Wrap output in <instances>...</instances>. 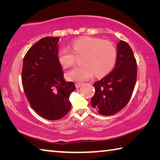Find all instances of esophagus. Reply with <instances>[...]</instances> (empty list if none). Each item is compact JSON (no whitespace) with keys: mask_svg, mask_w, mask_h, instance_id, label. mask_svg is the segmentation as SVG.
Wrapping results in <instances>:
<instances>
[{"mask_svg":"<svg viewBox=\"0 0 160 160\" xmlns=\"http://www.w3.org/2000/svg\"><path fill=\"white\" fill-rule=\"evenodd\" d=\"M81 85H82V83H81V82H76V83H75V87H76L77 88H80Z\"/></svg>","mask_w":160,"mask_h":160,"instance_id":"esophagus-1","label":"esophagus"}]
</instances>
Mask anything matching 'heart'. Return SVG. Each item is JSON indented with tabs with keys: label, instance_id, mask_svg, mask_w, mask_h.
Segmentation results:
<instances>
[{
	"label": "heart",
	"instance_id": "obj_1",
	"mask_svg": "<svg viewBox=\"0 0 160 160\" xmlns=\"http://www.w3.org/2000/svg\"><path fill=\"white\" fill-rule=\"evenodd\" d=\"M71 49L62 48L58 53L59 63L64 68L75 63L77 56H82L80 66L67 72L70 80L82 82L95 73L97 77L107 75L114 67L117 59V49L112 42L100 38L83 37L71 43Z\"/></svg>",
	"mask_w": 160,
	"mask_h": 160
}]
</instances>
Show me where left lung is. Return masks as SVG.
Here are the masks:
<instances>
[{
	"label": "left lung",
	"instance_id": "left-lung-1",
	"mask_svg": "<svg viewBox=\"0 0 160 160\" xmlns=\"http://www.w3.org/2000/svg\"><path fill=\"white\" fill-rule=\"evenodd\" d=\"M117 48L115 68L94 83L95 93L91 104L103 116L115 114L126 106L136 82L137 63L132 48L124 41H120Z\"/></svg>",
	"mask_w": 160,
	"mask_h": 160
}]
</instances>
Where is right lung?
Instances as JSON below:
<instances>
[{
    "label": "right lung",
    "instance_id": "add662e5",
    "mask_svg": "<svg viewBox=\"0 0 160 160\" xmlns=\"http://www.w3.org/2000/svg\"><path fill=\"white\" fill-rule=\"evenodd\" d=\"M59 37H47L26 53L22 82L28 102L35 112L48 120H58L71 108L69 97L75 84L63 78L58 59Z\"/></svg>",
    "mask_w": 160,
    "mask_h": 160
}]
</instances>
